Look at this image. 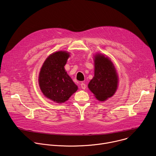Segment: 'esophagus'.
<instances>
[{
  "label": "esophagus",
  "instance_id": "esophagus-1",
  "mask_svg": "<svg viewBox=\"0 0 156 156\" xmlns=\"http://www.w3.org/2000/svg\"><path fill=\"white\" fill-rule=\"evenodd\" d=\"M80 87L82 88V89H85V88H86V85L84 83H82L81 84H80Z\"/></svg>",
  "mask_w": 156,
  "mask_h": 156
}]
</instances>
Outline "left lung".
Masks as SVG:
<instances>
[{"label":"left lung","mask_w":156,"mask_h":156,"mask_svg":"<svg viewBox=\"0 0 156 156\" xmlns=\"http://www.w3.org/2000/svg\"><path fill=\"white\" fill-rule=\"evenodd\" d=\"M118 84V77L112 61L104 55L95 56V76L88 83V88L96 98L104 101L114 95Z\"/></svg>","instance_id":"8db88e82"}]
</instances>
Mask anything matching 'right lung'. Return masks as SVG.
Returning <instances> with one entry per match:
<instances>
[{
  "instance_id": "right-lung-1",
  "label": "right lung",
  "mask_w": 156,
  "mask_h": 156,
  "mask_svg": "<svg viewBox=\"0 0 156 156\" xmlns=\"http://www.w3.org/2000/svg\"><path fill=\"white\" fill-rule=\"evenodd\" d=\"M69 56L68 53L62 51L50 55L39 73L42 92L46 97L58 103L67 101L78 89L64 68Z\"/></svg>"
}]
</instances>
